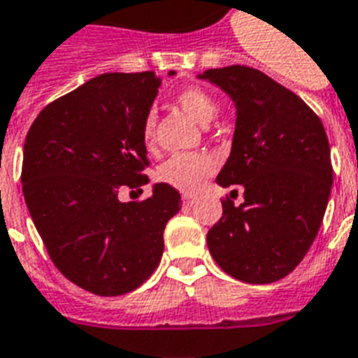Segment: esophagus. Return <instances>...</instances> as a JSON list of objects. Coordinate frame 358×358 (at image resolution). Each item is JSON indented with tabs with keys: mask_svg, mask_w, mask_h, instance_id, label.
Segmentation results:
<instances>
[{
	"mask_svg": "<svg viewBox=\"0 0 358 358\" xmlns=\"http://www.w3.org/2000/svg\"><path fill=\"white\" fill-rule=\"evenodd\" d=\"M182 201H184V205H193L195 197H193V195H187V193H184V195H182Z\"/></svg>",
	"mask_w": 358,
	"mask_h": 358,
	"instance_id": "obj_1",
	"label": "esophagus"
}]
</instances>
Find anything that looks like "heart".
<instances>
[{
	"label": "heart",
	"instance_id": "obj_1",
	"mask_svg": "<svg viewBox=\"0 0 358 358\" xmlns=\"http://www.w3.org/2000/svg\"><path fill=\"white\" fill-rule=\"evenodd\" d=\"M176 104L201 125H208L220 112L216 98L201 87H186L174 96ZM142 142L152 148L155 142V115L148 113L142 121ZM214 159L208 153H176L157 169V180L182 193H195L213 174Z\"/></svg>",
	"mask_w": 358,
	"mask_h": 358
}]
</instances>
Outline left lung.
<instances>
[{
    "label": "left lung",
    "instance_id": "left-lung-1",
    "mask_svg": "<svg viewBox=\"0 0 358 358\" xmlns=\"http://www.w3.org/2000/svg\"><path fill=\"white\" fill-rule=\"evenodd\" d=\"M237 108L220 186H243L245 201L222 199L206 233L214 262L233 279L267 285L294 271L313 245L332 187V161L319 115L296 92L248 66L206 70Z\"/></svg>",
    "mask_w": 358,
    "mask_h": 358
}]
</instances>
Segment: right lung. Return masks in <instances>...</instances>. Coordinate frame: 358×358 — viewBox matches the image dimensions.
I'll return each mask as SVG.
<instances>
[{
	"instance_id": "right-lung-1",
	"label": "right lung",
	"mask_w": 358,
	"mask_h": 358,
	"mask_svg": "<svg viewBox=\"0 0 358 358\" xmlns=\"http://www.w3.org/2000/svg\"><path fill=\"white\" fill-rule=\"evenodd\" d=\"M174 73V71H171ZM153 71L102 73L39 112L24 140L22 193L52 264L98 296H123L152 277L178 189L121 203L119 187L150 180L142 121L157 96Z\"/></svg>"
}]
</instances>
